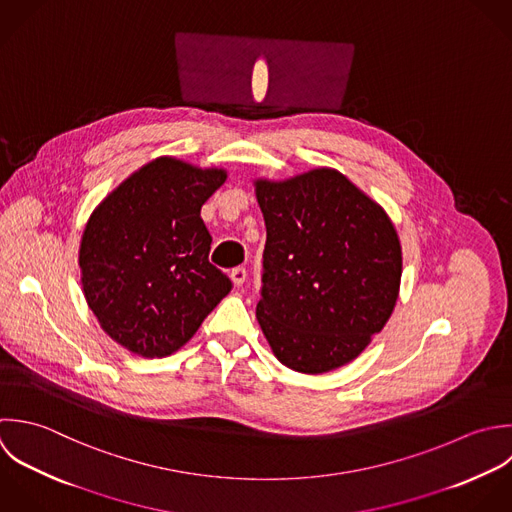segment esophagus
Instances as JSON below:
<instances>
[{
  "label": "esophagus",
  "mask_w": 512,
  "mask_h": 512,
  "mask_svg": "<svg viewBox=\"0 0 512 512\" xmlns=\"http://www.w3.org/2000/svg\"><path fill=\"white\" fill-rule=\"evenodd\" d=\"M245 279H247V269L245 267H235L231 271V281H233L235 287H241L245 283Z\"/></svg>",
  "instance_id": "obj_1"
}]
</instances>
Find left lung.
<instances>
[{"label": "left lung", "instance_id": "obj_1", "mask_svg": "<svg viewBox=\"0 0 512 512\" xmlns=\"http://www.w3.org/2000/svg\"><path fill=\"white\" fill-rule=\"evenodd\" d=\"M267 227L257 321L289 369L321 375L357 359L389 321L403 253L385 209L329 167L255 179Z\"/></svg>", "mask_w": 512, "mask_h": 512}]
</instances>
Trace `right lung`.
<instances>
[{
	"label": "right lung",
	"instance_id": "obj_1",
	"mask_svg": "<svg viewBox=\"0 0 512 512\" xmlns=\"http://www.w3.org/2000/svg\"><path fill=\"white\" fill-rule=\"evenodd\" d=\"M225 169L157 157L119 183L81 235L83 295L101 329L127 351L155 359L181 349L231 291L209 263L203 203Z\"/></svg>",
	"mask_w": 512,
	"mask_h": 512
}]
</instances>
